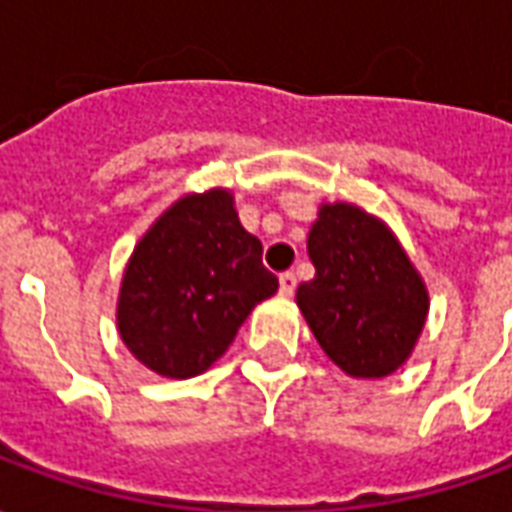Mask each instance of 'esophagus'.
<instances>
[{"label":"esophagus","instance_id":"34e87169","mask_svg":"<svg viewBox=\"0 0 512 512\" xmlns=\"http://www.w3.org/2000/svg\"><path fill=\"white\" fill-rule=\"evenodd\" d=\"M279 293H282V296H293V293H296V274H293V271H285V274L279 277Z\"/></svg>","mask_w":512,"mask_h":512}]
</instances>
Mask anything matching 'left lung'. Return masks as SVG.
Returning a JSON list of instances; mask_svg holds the SVG:
<instances>
[{
    "label": "left lung",
    "mask_w": 512,
    "mask_h": 512,
    "mask_svg": "<svg viewBox=\"0 0 512 512\" xmlns=\"http://www.w3.org/2000/svg\"><path fill=\"white\" fill-rule=\"evenodd\" d=\"M315 279L296 304L343 373L384 378L406 362L428 318V290L392 230L351 202L321 205L307 238Z\"/></svg>",
    "instance_id": "left-lung-1"
}]
</instances>
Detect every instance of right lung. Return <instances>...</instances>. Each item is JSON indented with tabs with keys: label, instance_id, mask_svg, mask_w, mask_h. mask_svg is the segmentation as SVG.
<instances>
[{
	"label": "right lung",
	"instance_id": "obj_1",
	"mask_svg": "<svg viewBox=\"0 0 512 512\" xmlns=\"http://www.w3.org/2000/svg\"><path fill=\"white\" fill-rule=\"evenodd\" d=\"M277 288L263 266V244L238 222L233 194H186L134 246L117 299V332L158 376H200Z\"/></svg>",
	"mask_w": 512,
	"mask_h": 512
}]
</instances>
